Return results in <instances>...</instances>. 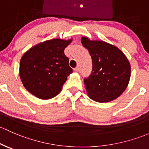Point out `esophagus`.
Returning <instances> with one entry per match:
<instances>
[{
	"instance_id": "1",
	"label": "esophagus",
	"mask_w": 149,
	"mask_h": 149,
	"mask_svg": "<svg viewBox=\"0 0 149 149\" xmlns=\"http://www.w3.org/2000/svg\"><path fill=\"white\" fill-rule=\"evenodd\" d=\"M79 67H75V68L74 69V72H78V71H79Z\"/></svg>"
}]
</instances>
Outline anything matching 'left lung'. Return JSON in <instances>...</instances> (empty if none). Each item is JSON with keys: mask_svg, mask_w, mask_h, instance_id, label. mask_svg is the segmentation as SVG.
<instances>
[{"mask_svg": "<svg viewBox=\"0 0 149 149\" xmlns=\"http://www.w3.org/2000/svg\"><path fill=\"white\" fill-rule=\"evenodd\" d=\"M92 58L91 74L85 78L89 97L99 102L114 100L125 91L131 77V65L118 48L102 41L81 39Z\"/></svg>", "mask_w": 149, "mask_h": 149, "instance_id": "8db88e82", "label": "left lung"}]
</instances>
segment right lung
<instances>
[{
	"instance_id": "add662e5",
	"label": "right lung",
	"mask_w": 149,
	"mask_h": 149,
	"mask_svg": "<svg viewBox=\"0 0 149 149\" xmlns=\"http://www.w3.org/2000/svg\"><path fill=\"white\" fill-rule=\"evenodd\" d=\"M72 39H54L31 47L23 55L19 75L25 88L36 97L50 99L60 93L72 72L64 49Z\"/></svg>"
}]
</instances>
